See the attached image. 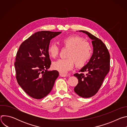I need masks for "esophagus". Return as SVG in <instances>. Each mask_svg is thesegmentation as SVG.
Here are the masks:
<instances>
[{"mask_svg":"<svg viewBox=\"0 0 127 127\" xmlns=\"http://www.w3.org/2000/svg\"><path fill=\"white\" fill-rule=\"evenodd\" d=\"M60 76H61V77H66V76H68V75H66V74H62V73H60Z\"/></svg>","mask_w":127,"mask_h":127,"instance_id":"34e87169","label":"esophagus"}]
</instances>
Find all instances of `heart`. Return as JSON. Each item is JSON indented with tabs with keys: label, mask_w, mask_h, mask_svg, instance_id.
<instances>
[{
	"label": "heart",
	"mask_w": 127,
	"mask_h": 127,
	"mask_svg": "<svg viewBox=\"0 0 127 127\" xmlns=\"http://www.w3.org/2000/svg\"><path fill=\"white\" fill-rule=\"evenodd\" d=\"M62 45L69 48L67 57L59 59L52 64L53 69L61 73H66L73 68L74 62L77 67L84 66L91 59L93 48L90 44L81 36L72 35L62 38L60 40ZM49 55L52 58H56L59 53V47L54 44H50L47 49Z\"/></svg>",
	"instance_id": "obj_1"
}]
</instances>
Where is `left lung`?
Wrapping results in <instances>:
<instances>
[{"label": "left lung", "mask_w": 127, "mask_h": 127, "mask_svg": "<svg viewBox=\"0 0 127 127\" xmlns=\"http://www.w3.org/2000/svg\"><path fill=\"white\" fill-rule=\"evenodd\" d=\"M91 39L94 47L92 57L88 63L74 74L78 79L74 90L79 96L88 98L95 95L100 88L110 69V55L106 46L95 36L85 31H80Z\"/></svg>", "instance_id": "obj_1"}]
</instances>
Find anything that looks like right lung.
<instances>
[{"mask_svg": "<svg viewBox=\"0 0 127 127\" xmlns=\"http://www.w3.org/2000/svg\"><path fill=\"white\" fill-rule=\"evenodd\" d=\"M61 32L40 31L24 41L14 63L18 84L31 97L41 99L52 90L59 76L58 71H48L51 62L47 52L50 40Z\"/></svg>", "mask_w": 127, "mask_h": 127, "instance_id": "1", "label": "right lung"}]
</instances>
